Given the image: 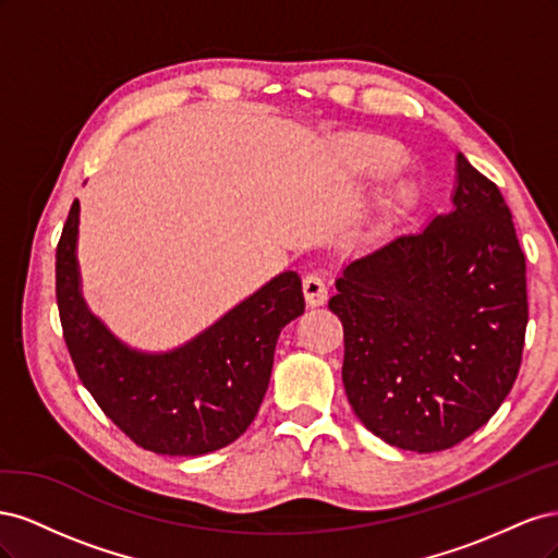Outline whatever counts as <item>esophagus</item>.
Returning a JSON list of instances; mask_svg holds the SVG:
<instances>
[{"label": "esophagus", "mask_w": 558, "mask_h": 558, "mask_svg": "<svg viewBox=\"0 0 558 558\" xmlns=\"http://www.w3.org/2000/svg\"><path fill=\"white\" fill-rule=\"evenodd\" d=\"M302 291H305V300L310 307H320L328 300V286L324 277L310 272L305 279H302Z\"/></svg>", "instance_id": "esophagus-1"}]
</instances>
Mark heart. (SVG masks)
Returning a JSON list of instances; mask_svg holds the SVG:
<instances>
[{"label": "heart", "instance_id": "b5f03b06", "mask_svg": "<svg viewBox=\"0 0 558 558\" xmlns=\"http://www.w3.org/2000/svg\"><path fill=\"white\" fill-rule=\"evenodd\" d=\"M332 165L340 170L347 179H384L396 174L404 165V150L396 144L381 137H367V134H356V137H347L332 148ZM412 199V185L400 181L388 202L386 216L391 218L396 207L404 205Z\"/></svg>", "mask_w": 558, "mask_h": 558}]
</instances>
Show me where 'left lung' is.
<instances>
[{"label": "left lung", "instance_id": "obj_1", "mask_svg": "<svg viewBox=\"0 0 558 558\" xmlns=\"http://www.w3.org/2000/svg\"><path fill=\"white\" fill-rule=\"evenodd\" d=\"M453 209L351 260L328 307L344 326L349 404L384 442L418 453L465 440L519 375L526 258L494 181L456 156Z\"/></svg>", "mask_w": 558, "mask_h": 558}]
</instances>
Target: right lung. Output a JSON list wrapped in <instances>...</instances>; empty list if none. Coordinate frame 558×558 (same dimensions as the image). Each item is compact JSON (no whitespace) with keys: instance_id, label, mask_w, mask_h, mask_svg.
Returning a JSON list of instances; mask_svg holds the SVG:
<instances>
[{"instance_id":"add662e5","label":"right lung","mask_w":558,"mask_h":558,"mask_svg":"<svg viewBox=\"0 0 558 558\" xmlns=\"http://www.w3.org/2000/svg\"><path fill=\"white\" fill-rule=\"evenodd\" d=\"M76 240L78 199L56 251V295L66 349L102 412L156 453L202 456L238 440L265 398L281 328L305 312L300 277L281 272L191 342L146 353L88 310Z\"/></svg>"}]
</instances>
